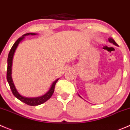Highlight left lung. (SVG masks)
Listing matches in <instances>:
<instances>
[{"instance_id": "left-lung-1", "label": "left lung", "mask_w": 130, "mask_h": 130, "mask_svg": "<svg viewBox=\"0 0 130 130\" xmlns=\"http://www.w3.org/2000/svg\"><path fill=\"white\" fill-rule=\"evenodd\" d=\"M108 41H109V42H111V43H113V44H114V45H116V46H118V44H116V42H115V40H114V39H113V38H111V37H109V39H108ZM78 96H79V97H80V98H82V97H81V96H80V95H79V94H78Z\"/></svg>"}]
</instances>
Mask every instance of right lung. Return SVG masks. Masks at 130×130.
<instances>
[{
  "label": "right lung",
  "instance_id": "obj_1",
  "mask_svg": "<svg viewBox=\"0 0 130 130\" xmlns=\"http://www.w3.org/2000/svg\"><path fill=\"white\" fill-rule=\"evenodd\" d=\"M37 34L36 33H27V34H24L22 37L19 38L17 41H15V43L12 47L11 49H10V52L9 53L7 58V80L8 81L10 88L11 89L12 92L13 94L15 96V97L17 98L18 100L21 101L22 102L24 103L27 104L28 105L30 106H37L41 105V104L44 103L45 101H47L49 98L52 96L53 93L54 91V88H55V85L56 83L59 80V78L55 80L54 82L52 83L51 86L50 88H49V91L45 93L44 94L42 95L41 96H39V97H35V98H28L25 97V96H22L18 91H17V89L15 88V85H14V82H13L12 77V61H13V57H14V53L17 49V46L19 44L20 42L25 38V36H29V35H37Z\"/></svg>",
  "mask_w": 130,
  "mask_h": 130
}]
</instances>
